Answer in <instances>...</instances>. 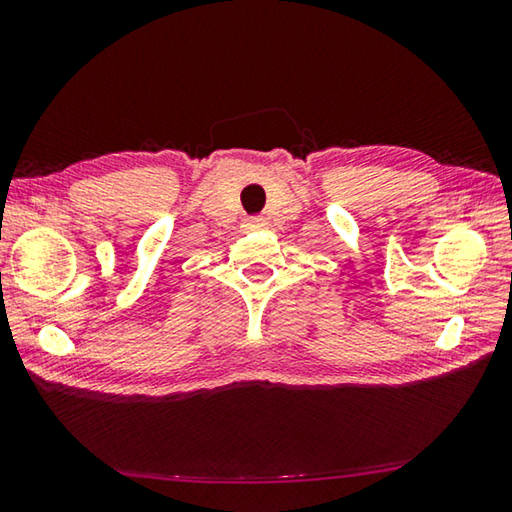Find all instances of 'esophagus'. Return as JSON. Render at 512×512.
<instances>
[{
	"mask_svg": "<svg viewBox=\"0 0 512 512\" xmlns=\"http://www.w3.org/2000/svg\"><path fill=\"white\" fill-rule=\"evenodd\" d=\"M266 228L264 216H246L244 219V230H262Z\"/></svg>",
	"mask_w": 512,
	"mask_h": 512,
	"instance_id": "obj_1",
	"label": "esophagus"
}]
</instances>
